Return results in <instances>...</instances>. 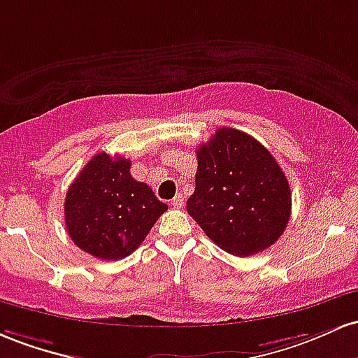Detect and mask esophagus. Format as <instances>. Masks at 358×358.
I'll use <instances>...</instances> for the list:
<instances>
[{
    "label": "esophagus",
    "mask_w": 358,
    "mask_h": 358,
    "mask_svg": "<svg viewBox=\"0 0 358 358\" xmlns=\"http://www.w3.org/2000/svg\"><path fill=\"white\" fill-rule=\"evenodd\" d=\"M171 204H172V206H174V208H178V210H179V208H182V206H184V198H182V194L176 196V198L171 201Z\"/></svg>",
    "instance_id": "obj_1"
}]
</instances>
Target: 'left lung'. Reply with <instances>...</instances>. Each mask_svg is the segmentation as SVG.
<instances>
[{
  "instance_id": "8db88e82",
  "label": "left lung",
  "mask_w": 358,
  "mask_h": 358,
  "mask_svg": "<svg viewBox=\"0 0 358 358\" xmlns=\"http://www.w3.org/2000/svg\"><path fill=\"white\" fill-rule=\"evenodd\" d=\"M196 155V189L187 213L203 231L238 257L274 245L291 216V189L271 152L254 136L223 127Z\"/></svg>"
}]
</instances>
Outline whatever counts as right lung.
Here are the masks:
<instances>
[{
  "label": "right lung",
  "mask_w": 358,
  "mask_h": 358,
  "mask_svg": "<svg viewBox=\"0 0 358 358\" xmlns=\"http://www.w3.org/2000/svg\"><path fill=\"white\" fill-rule=\"evenodd\" d=\"M131 162L99 152L69 186L64 203L71 240L96 259L120 260L145 240L167 204L130 174Z\"/></svg>",
  "instance_id": "add662e5"
}]
</instances>
